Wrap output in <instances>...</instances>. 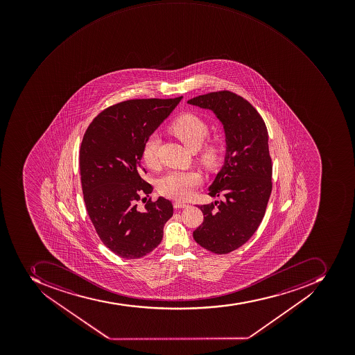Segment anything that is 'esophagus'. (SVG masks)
Masks as SVG:
<instances>
[{"instance_id": "1", "label": "esophagus", "mask_w": 355, "mask_h": 355, "mask_svg": "<svg viewBox=\"0 0 355 355\" xmlns=\"http://www.w3.org/2000/svg\"><path fill=\"white\" fill-rule=\"evenodd\" d=\"M187 206V204H184V202H180V201H175V202H173V207H175L176 209H182V208H186Z\"/></svg>"}]
</instances>
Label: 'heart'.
Returning <instances> with one entry per match:
<instances>
[{"mask_svg":"<svg viewBox=\"0 0 355 355\" xmlns=\"http://www.w3.org/2000/svg\"><path fill=\"white\" fill-rule=\"evenodd\" d=\"M169 132L176 136L184 144L186 148L191 151L198 150L199 160L207 168H214L219 165L223 158L225 147L221 141L214 138L204 143L209 126L202 117L195 113H184L177 117L169 126ZM159 137L156 134L149 136L141 150V158L147 167L154 169L158 165L157 151L159 146ZM202 182V177L198 171H171L162 176L158 182V190L168 198L187 200L196 188Z\"/></svg>","mask_w":355,"mask_h":355,"instance_id":"obj_1","label":"heart"}]
</instances>
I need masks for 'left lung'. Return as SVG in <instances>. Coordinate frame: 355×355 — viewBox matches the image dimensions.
Here are the masks:
<instances>
[{
  "mask_svg": "<svg viewBox=\"0 0 355 355\" xmlns=\"http://www.w3.org/2000/svg\"><path fill=\"white\" fill-rule=\"evenodd\" d=\"M187 103L211 110L225 130V164L209 195L225 200L199 206L204 223L193 236L206 250L225 254L245 245L263 219L272 190L267 126L256 108L232 92L205 94Z\"/></svg>",
  "mask_w": 355,
  "mask_h": 355,
  "instance_id": "8db88e82",
  "label": "left lung"
}]
</instances>
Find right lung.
Segmentation results:
<instances>
[{"mask_svg":"<svg viewBox=\"0 0 355 355\" xmlns=\"http://www.w3.org/2000/svg\"><path fill=\"white\" fill-rule=\"evenodd\" d=\"M182 98L113 105L93 119L83 137L80 168L86 209L103 243L121 258H141L154 250L173 216V204L164 197L149 199L144 211L137 202L153 191L141 177L144 144Z\"/></svg>","mask_w":355,"mask_h":355,"instance_id":"add662e5","label":"right lung"}]
</instances>
